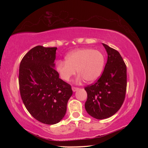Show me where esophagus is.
Listing matches in <instances>:
<instances>
[{
	"label": "esophagus",
	"instance_id": "34e87169",
	"mask_svg": "<svg viewBox=\"0 0 148 148\" xmlns=\"http://www.w3.org/2000/svg\"><path fill=\"white\" fill-rule=\"evenodd\" d=\"M72 91H73V92H76V91H77V90L79 89V88H77V87H72Z\"/></svg>",
	"mask_w": 148,
	"mask_h": 148
}]
</instances>
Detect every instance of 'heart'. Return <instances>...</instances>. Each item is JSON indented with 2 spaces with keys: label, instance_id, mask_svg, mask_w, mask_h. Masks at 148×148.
Returning <instances> with one entry per match:
<instances>
[{
  "label": "heart",
  "instance_id": "1",
  "mask_svg": "<svg viewBox=\"0 0 148 148\" xmlns=\"http://www.w3.org/2000/svg\"><path fill=\"white\" fill-rule=\"evenodd\" d=\"M105 57L101 51L91 48H81L70 52L65 57V61H57L56 70L59 77L65 82L77 74L76 82L85 79L87 82L98 79L103 71Z\"/></svg>",
  "mask_w": 148,
  "mask_h": 148
}]
</instances>
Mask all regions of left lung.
<instances>
[{"label":"left lung","instance_id":"left-lung-1","mask_svg":"<svg viewBox=\"0 0 148 148\" xmlns=\"http://www.w3.org/2000/svg\"><path fill=\"white\" fill-rule=\"evenodd\" d=\"M108 59L104 71L96 83L85 87L87 99L85 108L97 119L108 118L121 107L127 89V67L117 50L102 43Z\"/></svg>","mask_w":148,"mask_h":148}]
</instances>
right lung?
<instances>
[{
    "instance_id": "right-lung-1",
    "label": "right lung",
    "mask_w": 148,
    "mask_h": 148,
    "mask_svg": "<svg viewBox=\"0 0 148 148\" xmlns=\"http://www.w3.org/2000/svg\"><path fill=\"white\" fill-rule=\"evenodd\" d=\"M56 50L37 46L19 65V90L25 106L34 118L47 125L63 118L72 95L71 85L60 79L54 69Z\"/></svg>"
}]
</instances>
